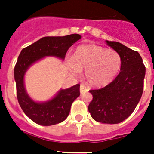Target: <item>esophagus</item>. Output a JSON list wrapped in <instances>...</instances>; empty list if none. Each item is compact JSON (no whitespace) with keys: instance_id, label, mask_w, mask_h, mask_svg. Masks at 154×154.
I'll use <instances>...</instances> for the list:
<instances>
[{"instance_id":"1","label":"esophagus","mask_w":154,"mask_h":154,"mask_svg":"<svg viewBox=\"0 0 154 154\" xmlns=\"http://www.w3.org/2000/svg\"><path fill=\"white\" fill-rule=\"evenodd\" d=\"M87 91H89V89H88L86 85H84V84H81V85H80V92L82 93V92H87Z\"/></svg>"}]
</instances>
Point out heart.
I'll use <instances>...</instances> for the list:
<instances>
[{"mask_svg": "<svg viewBox=\"0 0 154 154\" xmlns=\"http://www.w3.org/2000/svg\"><path fill=\"white\" fill-rule=\"evenodd\" d=\"M122 58L115 50L96 45L77 48L73 58L68 60V66L74 75L79 76L85 69V79L94 87H102L112 81L120 70Z\"/></svg>", "mask_w": 154, "mask_h": 154, "instance_id": "b5f03b06", "label": "heart"}]
</instances>
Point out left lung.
<instances>
[{"label": "left lung", "instance_id": "obj_1", "mask_svg": "<svg viewBox=\"0 0 154 154\" xmlns=\"http://www.w3.org/2000/svg\"><path fill=\"white\" fill-rule=\"evenodd\" d=\"M106 43L122 58L120 72L106 86L89 90L92 100L88 109L97 122L116 124L129 117L140 102L146 67L137 51L119 42L106 41Z\"/></svg>", "mask_w": 154, "mask_h": 154}]
</instances>
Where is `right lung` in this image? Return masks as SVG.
Masks as SVG:
<instances>
[{
  "mask_svg": "<svg viewBox=\"0 0 154 154\" xmlns=\"http://www.w3.org/2000/svg\"><path fill=\"white\" fill-rule=\"evenodd\" d=\"M81 38L78 34L64 37H44L21 50L14 67L17 97L24 112L31 120L42 126H51L65 120L71 106L79 96V84L67 89H62L51 100L44 103L30 99L24 85V73L32 63L45 56H56L64 59L68 49Z\"/></svg>",
  "mask_w": 154,
  "mask_h": 154,
  "instance_id": "add662e5",
  "label": "right lung"
}]
</instances>
